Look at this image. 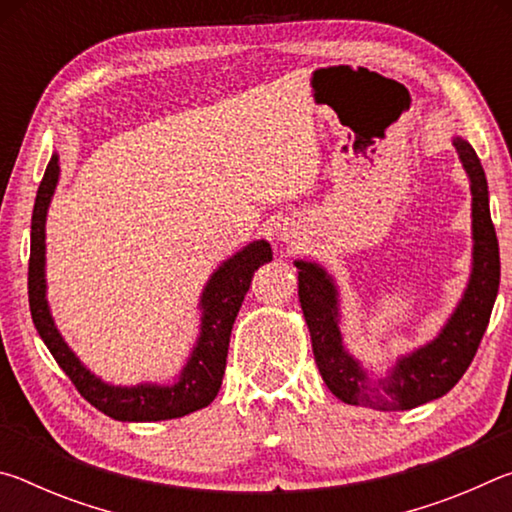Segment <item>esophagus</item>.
Segmentation results:
<instances>
[{"instance_id": "1", "label": "esophagus", "mask_w": 512, "mask_h": 512, "mask_svg": "<svg viewBox=\"0 0 512 512\" xmlns=\"http://www.w3.org/2000/svg\"><path fill=\"white\" fill-rule=\"evenodd\" d=\"M284 237H287V235H284Z\"/></svg>"}]
</instances>
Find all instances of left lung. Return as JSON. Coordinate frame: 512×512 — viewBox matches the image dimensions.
I'll return each mask as SVG.
<instances>
[{"label":"left lung","instance_id":"1","mask_svg":"<svg viewBox=\"0 0 512 512\" xmlns=\"http://www.w3.org/2000/svg\"><path fill=\"white\" fill-rule=\"evenodd\" d=\"M454 146L470 178L472 192V273L454 314L427 345L397 359L386 377L372 379L359 359L345 350L339 327V289L316 262L298 268V298L311 334L316 366L341 402L375 411H409L452 391L465 375L488 327L499 291V244L490 219L488 180L470 142L454 137Z\"/></svg>","mask_w":512,"mask_h":512}]
</instances>
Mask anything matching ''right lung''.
<instances>
[{
	"label": "right lung",
	"instance_id": "1",
	"mask_svg": "<svg viewBox=\"0 0 512 512\" xmlns=\"http://www.w3.org/2000/svg\"><path fill=\"white\" fill-rule=\"evenodd\" d=\"M60 176L58 153L51 155L45 178L38 187L36 205L31 216V257H29V307L40 339L45 341L49 352L65 375L72 379L85 400L94 409L106 413L112 420L121 422H158L183 418L187 413L205 409L216 393H219L225 359L235 318L241 302L250 289L255 271L262 264L271 262L273 250L264 239L253 241L239 253L225 259L216 268L201 293V334L192 354L180 370L176 384H137V386H112L83 366L79 357L60 336L58 327L51 318L47 302V280H45V223L51 196L56 192Z\"/></svg>",
	"mask_w": 512,
	"mask_h": 512
}]
</instances>
